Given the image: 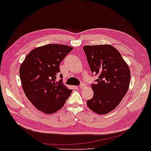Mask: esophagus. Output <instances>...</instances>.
<instances>
[{
  "label": "esophagus",
  "mask_w": 151,
  "mask_h": 151,
  "mask_svg": "<svg viewBox=\"0 0 151 151\" xmlns=\"http://www.w3.org/2000/svg\"><path fill=\"white\" fill-rule=\"evenodd\" d=\"M85 86H86V85H85V83H82V84L79 86V88L80 89H83Z\"/></svg>",
  "instance_id": "1"
}]
</instances>
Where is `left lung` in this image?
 Segmentation results:
<instances>
[{"label": "left lung", "mask_w": 151, "mask_h": 151, "mask_svg": "<svg viewBox=\"0 0 151 151\" xmlns=\"http://www.w3.org/2000/svg\"><path fill=\"white\" fill-rule=\"evenodd\" d=\"M83 50L91 71L98 76L92 84L94 95L87 101V106L97 114H106L118 106L129 89V68L112 45H86Z\"/></svg>", "instance_id": "1"}]
</instances>
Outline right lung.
<instances>
[{"mask_svg":"<svg viewBox=\"0 0 151 151\" xmlns=\"http://www.w3.org/2000/svg\"><path fill=\"white\" fill-rule=\"evenodd\" d=\"M72 47L49 44L33 49L19 68L24 92L28 99L42 113L51 114L64 106L72 90L62 83L59 64ZM60 76L61 80L56 81Z\"/></svg>","mask_w":151,"mask_h":151,"instance_id":"add662e5","label":"right lung"}]
</instances>
